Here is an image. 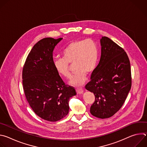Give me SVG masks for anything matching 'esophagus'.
I'll return each mask as SVG.
<instances>
[{"label":"esophagus","instance_id":"34e87169","mask_svg":"<svg viewBox=\"0 0 147 147\" xmlns=\"http://www.w3.org/2000/svg\"><path fill=\"white\" fill-rule=\"evenodd\" d=\"M76 91L77 92V94H82L83 92V89L82 88H78L76 89Z\"/></svg>","mask_w":147,"mask_h":147}]
</instances>
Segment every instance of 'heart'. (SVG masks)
Listing matches in <instances>:
<instances>
[{
  "instance_id": "b5f03b06",
  "label": "heart",
  "mask_w": 147,
  "mask_h": 147,
  "mask_svg": "<svg viewBox=\"0 0 147 147\" xmlns=\"http://www.w3.org/2000/svg\"><path fill=\"white\" fill-rule=\"evenodd\" d=\"M64 57L54 60V67L57 73L66 78L71 77L69 63H74L76 70L70 83L78 86L86 80V73L90 74L95 69L98 59V49L95 42L91 39H79L70 42L65 49Z\"/></svg>"
}]
</instances>
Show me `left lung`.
I'll return each mask as SVG.
<instances>
[{
  "label": "left lung",
  "instance_id": "1",
  "mask_svg": "<svg viewBox=\"0 0 147 147\" xmlns=\"http://www.w3.org/2000/svg\"><path fill=\"white\" fill-rule=\"evenodd\" d=\"M100 40V59L85 87L95 98L90 108L91 115L105 119L112 117L123 106L131 89V73L124 50L107 36Z\"/></svg>",
  "mask_w": 147,
  "mask_h": 147
}]
</instances>
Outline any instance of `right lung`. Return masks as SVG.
Segmentation results:
<instances>
[{
  "label": "right lung",
  "mask_w": 147,
  "mask_h": 147,
  "mask_svg": "<svg viewBox=\"0 0 147 147\" xmlns=\"http://www.w3.org/2000/svg\"><path fill=\"white\" fill-rule=\"evenodd\" d=\"M62 38H45L29 53L23 68V86L30 106L40 118L56 121L69 113L75 88L64 82L56 71L53 51Z\"/></svg>",
  "instance_id": "add662e5"
}]
</instances>
